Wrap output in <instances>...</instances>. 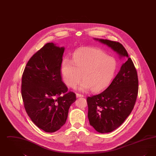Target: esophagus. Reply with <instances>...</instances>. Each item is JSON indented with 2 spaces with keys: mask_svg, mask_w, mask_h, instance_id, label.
Here are the masks:
<instances>
[{
  "mask_svg": "<svg viewBox=\"0 0 156 156\" xmlns=\"http://www.w3.org/2000/svg\"><path fill=\"white\" fill-rule=\"evenodd\" d=\"M76 98L83 97V95H81V94H76Z\"/></svg>",
  "mask_w": 156,
  "mask_h": 156,
  "instance_id": "obj_1",
  "label": "esophagus"
}]
</instances>
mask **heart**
<instances>
[{
    "label": "heart",
    "instance_id": "heart-1",
    "mask_svg": "<svg viewBox=\"0 0 156 156\" xmlns=\"http://www.w3.org/2000/svg\"><path fill=\"white\" fill-rule=\"evenodd\" d=\"M118 67L116 59L96 47H83L75 51L73 61L64 58L61 64L63 81L74 88L82 78L80 89L98 92L105 89L115 76Z\"/></svg>",
    "mask_w": 156,
    "mask_h": 156
}]
</instances>
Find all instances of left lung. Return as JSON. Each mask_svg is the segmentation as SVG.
I'll return each instance as SVG.
<instances>
[{"label":"left lung","mask_w":156,"mask_h":156,"mask_svg":"<svg viewBox=\"0 0 156 156\" xmlns=\"http://www.w3.org/2000/svg\"><path fill=\"white\" fill-rule=\"evenodd\" d=\"M107 45L126 61L111 83L96 95L87 98L89 123L101 133L119 127L133 109L138 94V76L132 59L119 42L94 38Z\"/></svg>","instance_id":"8db88e82"}]
</instances>
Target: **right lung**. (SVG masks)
I'll return each mask as SVG.
<instances>
[{
    "label": "right lung",
    "mask_w": 156,
    "mask_h": 156,
    "mask_svg": "<svg viewBox=\"0 0 156 156\" xmlns=\"http://www.w3.org/2000/svg\"><path fill=\"white\" fill-rule=\"evenodd\" d=\"M64 50L47 43L30 58L23 74L24 108L32 122L45 132H55L66 123L69 108L76 100L61 79Z\"/></svg>",
    "instance_id": "1"
}]
</instances>
